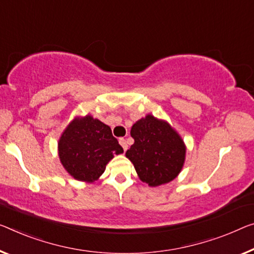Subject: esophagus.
Masks as SVG:
<instances>
[{"mask_svg":"<svg viewBox=\"0 0 254 254\" xmlns=\"http://www.w3.org/2000/svg\"><path fill=\"white\" fill-rule=\"evenodd\" d=\"M119 144H120V145L123 146L124 151H126V150L128 149V144H127V140L125 139V138H119Z\"/></svg>","mask_w":254,"mask_h":254,"instance_id":"1","label":"esophagus"}]
</instances>
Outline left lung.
Instances as JSON below:
<instances>
[{"instance_id": "8db88e82", "label": "left lung", "mask_w": 254, "mask_h": 254, "mask_svg": "<svg viewBox=\"0 0 254 254\" xmlns=\"http://www.w3.org/2000/svg\"><path fill=\"white\" fill-rule=\"evenodd\" d=\"M130 135L135 142L126 157L140 181L155 187L178 176L185 162L186 146L169 124L147 115L132 125Z\"/></svg>"}]
</instances>
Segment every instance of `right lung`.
<instances>
[{
	"label": "right lung",
	"mask_w": 254,
	"mask_h": 254,
	"mask_svg": "<svg viewBox=\"0 0 254 254\" xmlns=\"http://www.w3.org/2000/svg\"><path fill=\"white\" fill-rule=\"evenodd\" d=\"M58 150L62 166L70 176L86 183L99 179L108 162L124 152L111 128L89 115L76 117L68 125Z\"/></svg>",
	"instance_id": "obj_1"
}]
</instances>
